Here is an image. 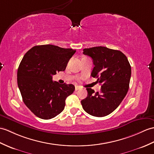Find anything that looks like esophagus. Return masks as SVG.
Here are the masks:
<instances>
[{
	"label": "esophagus",
	"mask_w": 154,
	"mask_h": 154,
	"mask_svg": "<svg viewBox=\"0 0 154 154\" xmlns=\"http://www.w3.org/2000/svg\"><path fill=\"white\" fill-rule=\"evenodd\" d=\"M80 88H81V87H79V86H75V91L79 90Z\"/></svg>",
	"instance_id": "1"
}]
</instances>
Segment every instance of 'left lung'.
I'll return each instance as SVG.
<instances>
[{
    "instance_id": "obj_1",
    "label": "left lung",
    "mask_w": 154,
    "mask_h": 154,
    "mask_svg": "<svg viewBox=\"0 0 154 154\" xmlns=\"http://www.w3.org/2000/svg\"><path fill=\"white\" fill-rule=\"evenodd\" d=\"M90 56L94 67L91 76L97 78L100 92L87 88V97L81 100L86 112L95 117H104L112 113L126 96L131 76V67L127 56L117 50L104 46L83 49Z\"/></svg>"
}]
</instances>
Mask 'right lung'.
Instances as JSON below:
<instances>
[{"label":"right lung","instance_id":"1","mask_svg":"<svg viewBox=\"0 0 154 154\" xmlns=\"http://www.w3.org/2000/svg\"><path fill=\"white\" fill-rule=\"evenodd\" d=\"M75 52L52 45H38L27 51L21 60L17 85L24 103L37 117L50 119L63 110L66 99L75 87L53 81L52 75L66 69Z\"/></svg>","mask_w":154,"mask_h":154}]
</instances>
